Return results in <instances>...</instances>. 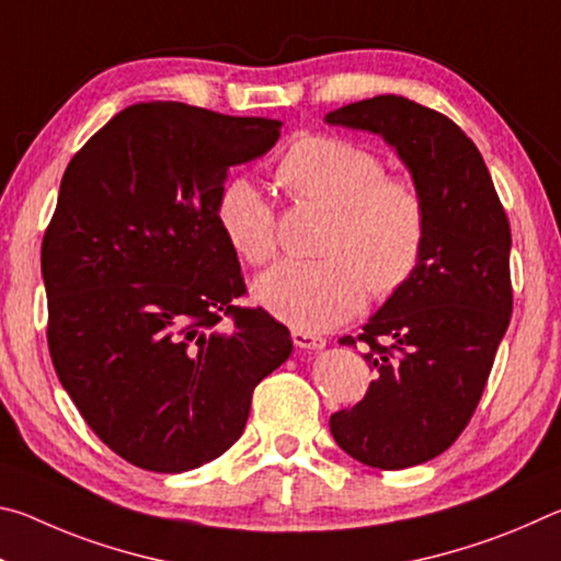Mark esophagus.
<instances>
[{
	"label": "esophagus",
	"instance_id": "obj_1",
	"mask_svg": "<svg viewBox=\"0 0 561 561\" xmlns=\"http://www.w3.org/2000/svg\"><path fill=\"white\" fill-rule=\"evenodd\" d=\"M291 341L299 348H324L327 346V339L324 336L309 334V331H291Z\"/></svg>",
	"mask_w": 561,
	"mask_h": 561
}]
</instances>
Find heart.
<instances>
[{
	"label": "heart",
	"mask_w": 561,
	"mask_h": 561,
	"mask_svg": "<svg viewBox=\"0 0 561 561\" xmlns=\"http://www.w3.org/2000/svg\"><path fill=\"white\" fill-rule=\"evenodd\" d=\"M279 183L331 213L317 262H282L254 282L264 309L299 331H327L364 307L366 289L388 297L413 277L428 237V205L413 180L388 175L371 148L336 136H307L284 153ZM230 250L247 264L277 254L267 197L247 178H230L215 205Z\"/></svg>",
	"instance_id": "b5f03b06"
}]
</instances>
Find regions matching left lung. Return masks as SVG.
Segmentation results:
<instances>
[{
  "mask_svg": "<svg viewBox=\"0 0 561 561\" xmlns=\"http://www.w3.org/2000/svg\"><path fill=\"white\" fill-rule=\"evenodd\" d=\"M381 133L428 205L421 262L358 336L376 381L331 415L341 450L378 470L433 460L468 428L512 317L510 220L478 146L458 123L403 96H374L327 116Z\"/></svg>",
  "mask_w": 561,
  "mask_h": 561,
  "instance_id": "8db88e82",
  "label": "left lung"
}]
</instances>
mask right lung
<instances>
[{
  "mask_svg": "<svg viewBox=\"0 0 561 561\" xmlns=\"http://www.w3.org/2000/svg\"><path fill=\"white\" fill-rule=\"evenodd\" d=\"M279 128L133 103L66 165L42 242L46 341L83 421L136 468L220 458L291 354L287 327L237 304L247 284L215 217L227 170L267 153Z\"/></svg>",
  "mask_w": 561,
  "mask_h": 561,
  "instance_id": "obj_1",
  "label": "right lung"
}]
</instances>
